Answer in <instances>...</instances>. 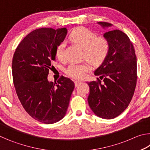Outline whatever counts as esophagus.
<instances>
[{"label":"esophagus","mask_w":150,"mask_h":150,"mask_svg":"<svg viewBox=\"0 0 150 150\" xmlns=\"http://www.w3.org/2000/svg\"><path fill=\"white\" fill-rule=\"evenodd\" d=\"M75 82V87H77V86L79 85V84H81V83H82V81H74Z\"/></svg>","instance_id":"34e87169"}]
</instances>
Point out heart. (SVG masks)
I'll return each instance as SVG.
<instances>
[{
  "mask_svg": "<svg viewBox=\"0 0 150 150\" xmlns=\"http://www.w3.org/2000/svg\"><path fill=\"white\" fill-rule=\"evenodd\" d=\"M69 39L83 49V57L93 65H100L108 54L110 44L108 40L103 36H97L96 33L86 28H76L71 32ZM64 49L63 42L57 45L55 56L58 59H64ZM90 69V65L87 62L71 63L65 69V73L70 77L80 79L85 77Z\"/></svg>",
  "mask_w": 150,
  "mask_h": 150,
  "instance_id": "b5f03b06",
  "label": "heart"
}]
</instances>
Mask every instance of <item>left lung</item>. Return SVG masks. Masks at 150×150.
Here are the masks:
<instances>
[{
	"label": "left lung",
	"mask_w": 150,
	"mask_h": 150,
	"mask_svg": "<svg viewBox=\"0 0 150 150\" xmlns=\"http://www.w3.org/2000/svg\"><path fill=\"white\" fill-rule=\"evenodd\" d=\"M103 27L112 24L99 22ZM110 44L108 54L95 75L96 81L87 83L90 93L88 103L96 116L112 119L128 107L134 95L137 81V61L132 42L118 30L104 34Z\"/></svg>",
	"instance_id": "obj_1"
}]
</instances>
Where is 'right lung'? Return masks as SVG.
<instances>
[{
    "label": "right lung",
    "instance_id": "1",
    "mask_svg": "<svg viewBox=\"0 0 150 150\" xmlns=\"http://www.w3.org/2000/svg\"><path fill=\"white\" fill-rule=\"evenodd\" d=\"M65 28H42L22 40L12 58L13 83L25 110L35 120L54 124L64 117L75 84L62 76L54 83L47 75L55 60V48L64 40Z\"/></svg>",
    "mask_w": 150,
    "mask_h": 150
}]
</instances>
